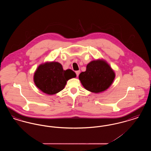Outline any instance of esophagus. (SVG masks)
I'll use <instances>...</instances> for the list:
<instances>
[{
    "mask_svg": "<svg viewBox=\"0 0 151 151\" xmlns=\"http://www.w3.org/2000/svg\"><path fill=\"white\" fill-rule=\"evenodd\" d=\"M76 76H79V74H80V70H79V71H76Z\"/></svg>",
    "mask_w": 151,
    "mask_h": 151,
    "instance_id": "34e87169",
    "label": "esophagus"
}]
</instances>
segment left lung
Here are the masks:
<instances>
[{
  "mask_svg": "<svg viewBox=\"0 0 151 151\" xmlns=\"http://www.w3.org/2000/svg\"><path fill=\"white\" fill-rule=\"evenodd\" d=\"M114 71L103 60H93L86 65V71L79 75V80L86 90L100 93L106 90L115 78Z\"/></svg>",
  "mask_w": 151,
  "mask_h": 151,
  "instance_id": "obj_1",
  "label": "left lung"
}]
</instances>
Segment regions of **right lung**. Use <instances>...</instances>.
Returning <instances> with one entry per match:
<instances>
[{
	"label": "right lung",
	"instance_id": "obj_1",
	"mask_svg": "<svg viewBox=\"0 0 151 151\" xmlns=\"http://www.w3.org/2000/svg\"><path fill=\"white\" fill-rule=\"evenodd\" d=\"M76 76L71 70H63L58 62H47L40 65L34 75L36 86L43 93L54 94L63 90L69 79Z\"/></svg>",
	"mask_w": 151,
	"mask_h": 151
}]
</instances>
